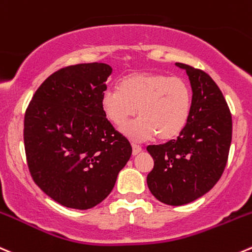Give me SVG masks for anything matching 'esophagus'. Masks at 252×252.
<instances>
[{"instance_id":"obj_1","label":"esophagus","mask_w":252,"mask_h":252,"mask_svg":"<svg viewBox=\"0 0 252 252\" xmlns=\"http://www.w3.org/2000/svg\"><path fill=\"white\" fill-rule=\"evenodd\" d=\"M131 148H133V155L134 156L138 155V154L141 151V146L136 145V144H133V145H131Z\"/></svg>"}]
</instances>
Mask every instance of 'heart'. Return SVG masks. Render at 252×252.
<instances>
[{
	"mask_svg": "<svg viewBox=\"0 0 252 252\" xmlns=\"http://www.w3.org/2000/svg\"><path fill=\"white\" fill-rule=\"evenodd\" d=\"M119 91L106 89L99 104L113 126H122L136 114L140 118L126 124L123 133L141 141L156 134L158 140H171L185 129L192 109V92L181 77L158 72H133L119 81Z\"/></svg>",
	"mask_w": 252,
	"mask_h": 252,
	"instance_id": "b5f03b06",
	"label": "heart"
}]
</instances>
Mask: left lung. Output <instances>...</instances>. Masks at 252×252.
<instances>
[{
    "instance_id": "1",
    "label": "left lung",
    "mask_w": 252,
    "mask_h": 252,
    "mask_svg": "<svg viewBox=\"0 0 252 252\" xmlns=\"http://www.w3.org/2000/svg\"><path fill=\"white\" fill-rule=\"evenodd\" d=\"M176 66L191 82V116L177 139L146 148L154 158L148 187L168 206L191 203L214 187L225 168L233 131L230 111L213 79L189 65Z\"/></svg>"
}]
</instances>
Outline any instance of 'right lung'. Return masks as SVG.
Returning <instances> with one entry per match:
<instances>
[{
    "label": "right lung",
    "instance_id": "add662e5",
    "mask_svg": "<svg viewBox=\"0 0 252 252\" xmlns=\"http://www.w3.org/2000/svg\"><path fill=\"white\" fill-rule=\"evenodd\" d=\"M112 67L79 64L54 72L24 116V148L34 182L61 206L94 208L107 198L131 155L128 139L101 109Z\"/></svg>",
    "mask_w": 252,
    "mask_h": 252
}]
</instances>
